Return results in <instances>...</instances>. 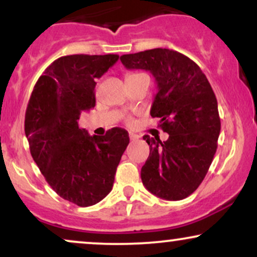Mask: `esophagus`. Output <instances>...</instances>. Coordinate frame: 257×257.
Returning <instances> with one entry per match:
<instances>
[{"mask_svg": "<svg viewBox=\"0 0 257 257\" xmlns=\"http://www.w3.org/2000/svg\"><path fill=\"white\" fill-rule=\"evenodd\" d=\"M129 138H131L132 141H135V140H138V139H139V135L133 134V133H131V134H129Z\"/></svg>", "mask_w": 257, "mask_h": 257, "instance_id": "1", "label": "esophagus"}]
</instances>
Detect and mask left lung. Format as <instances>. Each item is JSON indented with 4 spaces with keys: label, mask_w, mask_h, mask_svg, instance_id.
<instances>
[{
    "label": "left lung",
    "mask_w": 257,
    "mask_h": 257,
    "mask_svg": "<svg viewBox=\"0 0 257 257\" xmlns=\"http://www.w3.org/2000/svg\"><path fill=\"white\" fill-rule=\"evenodd\" d=\"M120 61L152 73L158 91L150 113L169 134L167 141L144 137L150 156L141 168L143 184L159 198L184 199L202 184L217 149L221 122L213 88L198 65L176 51L155 48Z\"/></svg>",
    "instance_id": "1"
}]
</instances>
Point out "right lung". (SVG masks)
Wrapping results in <instances>:
<instances>
[{
    "mask_svg": "<svg viewBox=\"0 0 257 257\" xmlns=\"http://www.w3.org/2000/svg\"><path fill=\"white\" fill-rule=\"evenodd\" d=\"M118 58L75 54L57 59L38 78L26 108L32 158L53 190L78 206L96 204L110 193L129 144L122 128L91 137L78 126L82 112L95 106L96 79Z\"/></svg>",
    "mask_w": 257,
    "mask_h": 257,
    "instance_id": "obj_1",
    "label": "right lung"
}]
</instances>
